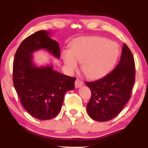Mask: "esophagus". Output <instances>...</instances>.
Masks as SVG:
<instances>
[{"mask_svg": "<svg viewBox=\"0 0 148 148\" xmlns=\"http://www.w3.org/2000/svg\"><path fill=\"white\" fill-rule=\"evenodd\" d=\"M83 85H84V82H83L81 79H76L75 82V86L76 88H80V87H82Z\"/></svg>", "mask_w": 148, "mask_h": 148, "instance_id": "obj_1", "label": "esophagus"}]
</instances>
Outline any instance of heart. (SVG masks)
Masks as SVG:
<instances>
[{"label": "heart", "mask_w": 148, "mask_h": 148, "mask_svg": "<svg viewBox=\"0 0 148 148\" xmlns=\"http://www.w3.org/2000/svg\"><path fill=\"white\" fill-rule=\"evenodd\" d=\"M119 48L114 42L100 37L79 40L71 46L70 51L62 53V59L69 71L77 70V61L82 62V69L88 77L104 76L116 61Z\"/></svg>", "instance_id": "1"}]
</instances>
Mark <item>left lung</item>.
Returning a JSON list of instances; mask_svg holds the SVG:
<instances>
[{
	"label": "left lung",
	"mask_w": 148,
	"mask_h": 148,
	"mask_svg": "<svg viewBox=\"0 0 148 148\" xmlns=\"http://www.w3.org/2000/svg\"><path fill=\"white\" fill-rule=\"evenodd\" d=\"M135 77L134 58L124 44L121 60L114 70L100 79L85 82L92 92L87 104L89 116L99 122L116 116L131 98Z\"/></svg>",
	"instance_id": "1"
}]
</instances>
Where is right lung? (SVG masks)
I'll use <instances>...</instances> for the list:
<instances>
[{"mask_svg": "<svg viewBox=\"0 0 148 148\" xmlns=\"http://www.w3.org/2000/svg\"><path fill=\"white\" fill-rule=\"evenodd\" d=\"M40 30L26 38L15 54L13 81L23 108L35 118L49 120L59 113L64 94L75 88L76 78L53 70L52 66L38 67L32 53L45 49L56 58L60 56L58 43Z\"/></svg>", "mask_w": 148, "mask_h": 148, "instance_id": "obj_1", "label": "right lung"}]
</instances>
